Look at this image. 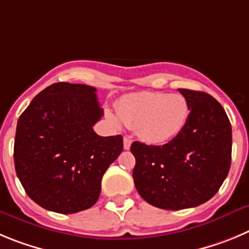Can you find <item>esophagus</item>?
Listing matches in <instances>:
<instances>
[{"mask_svg":"<svg viewBox=\"0 0 249 249\" xmlns=\"http://www.w3.org/2000/svg\"><path fill=\"white\" fill-rule=\"evenodd\" d=\"M130 146H131V139L124 138V149L129 150Z\"/></svg>","mask_w":249,"mask_h":249,"instance_id":"1","label":"esophagus"}]
</instances>
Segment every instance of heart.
Wrapping results in <instances>:
<instances>
[{"label": "heart", "instance_id": "b5f03b06", "mask_svg": "<svg viewBox=\"0 0 249 249\" xmlns=\"http://www.w3.org/2000/svg\"><path fill=\"white\" fill-rule=\"evenodd\" d=\"M116 114L127 127L139 129L146 142L163 145L182 131L190 108L180 94L139 91L123 97L116 104Z\"/></svg>", "mask_w": 249, "mask_h": 249}]
</instances>
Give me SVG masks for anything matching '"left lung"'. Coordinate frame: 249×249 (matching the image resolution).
I'll list each match as a JSON object with an SVG mask.
<instances>
[{
	"label": "left lung",
	"instance_id": "left-lung-1",
	"mask_svg": "<svg viewBox=\"0 0 249 249\" xmlns=\"http://www.w3.org/2000/svg\"><path fill=\"white\" fill-rule=\"evenodd\" d=\"M190 114L180 134L162 146L135 141L133 178L147 203L178 211L217 194L231 167L232 127L222 105L205 91L178 89Z\"/></svg>",
	"mask_w": 249,
	"mask_h": 249
}]
</instances>
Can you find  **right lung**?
<instances>
[{
	"label": "right lung",
	"instance_id": "right-lung-1",
	"mask_svg": "<svg viewBox=\"0 0 249 249\" xmlns=\"http://www.w3.org/2000/svg\"><path fill=\"white\" fill-rule=\"evenodd\" d=\"M103 116L97 89L60 82L37 94L16 129V174L37 205L58 213L90 208L102 178L123 151V136L93 130Z\"/></svg>",
	"mask_w": 249,
	"mask_h": 249
}]
</instances>
